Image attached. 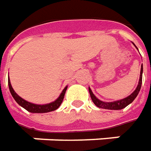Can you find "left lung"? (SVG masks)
Returning a JSON list of instances; mask_svg holds the SVG:
<instances>
[{
  "mask_svg": "<svg viewBox=\"0 0 151 151\" xmlns=\"http://www.w3.org/2000/svg\"><path fill=\"white\" fill-rule=\"evenodd\" d=\"M142 73H143V66L141 65V69H140V76H139V84H138L137 88L132 93L128 96L125 99H123L121 100H118L115 102H103L99 99H98L96 97L94 96V94L93 93V92L90 88H88V91L90 93V96L93 104L99 108L101 109H114V110H118V109H122L128 106L129 104H131L134 99L137 97L139 92L141 88V84H142Z\"/></svg>",
  "mask_w": 151,
  "mask_h": 151,
  "instance_id": "obj_1",
  "label": "left lung"
}]
</instances>
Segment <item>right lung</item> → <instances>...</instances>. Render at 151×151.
<instances>
[{"mask_svg":"<svg viewBox=\"0 0 151 151\" xmlns=\"http://www.w3.org/2000/svg\"><path fill=\"white\" fill-rule=\"evenodd\" d=\"M8 85H9L10 92H11V93L14 98V99L16 100V102L19 105H21L25 109H27V111L31 112V113H47V112L53 111V110H56L57 109H58L63 100L66 90H67V88H68V87H65V88L63 90L62 93L60 94V96L58 97V99L57 100H55L52 103L47 104L40 105V104H32V103H29V102L24 100L23 99H22L19 95H17V93L14 91L11 85V82H10L9 78H8Z\"/></svg>","mask_w":151,"mask_h":151,"instance_id":"add662e5","label":"right lung"}]
</instances>
